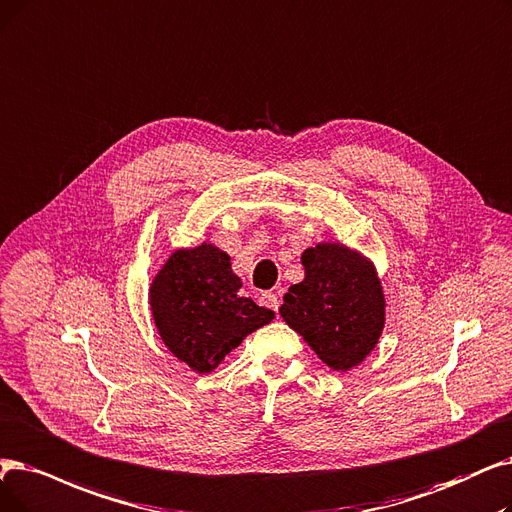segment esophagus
<instances>
[{"label": "esophagus", "mask_w": 512, "mask_h": 512, "mask_svg": "<svg viewBox=\"0 0 512 512\" xmlns=\"http://www.w3.org/2000/svg\"><path fill=\"white\" fill-rule=\"evenodd\" d=\"M259 301H261V305L270 307L272 311H278V307H280V301H278V297H276L274 293H263V295L259 297Z\"/></svg>", "instance_id": "obj_1"}]
</instances>
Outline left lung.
I'll use <instances>...</instances> for the list:
<instances>
[{"mask_svg": "<svg viewBox=\"0 0 512 512\" xmlns=\"http://www.w3.org/2000/svg\"><path fill=\"white\" fill-rule=\"evenodd\" d=\"M305 278L284 295L280 316L332 370L364 362L385 326L383 286L370 259L341 242L301 255Z\"/></svg>", "mask_w": 512, "mask_h": 512, "instance_id": "1", "label": "left lung"}]
</instances>
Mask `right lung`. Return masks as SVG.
Returning a JSON list of instances; mask_svg holds the SVG:
<instances>
[{
	"label": "right lung",
	"mask_w": 512,
	"mask_h": 512,
	"mask_svg": "<svg viewBox=\"0 0 512 512\" xmlns=\"http://www.w3.org/2000/svg\"><path fill=\"white\" fill-rule=\"evenodd\" d=\"M228 253L203 242L177 249L150 284V311L177 360L198 374L215 370L242 339L274 320V311L240 295Z\"/></svg>",
	"instance_id": "right-lung-1"
}]
</instances>
